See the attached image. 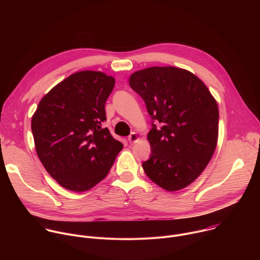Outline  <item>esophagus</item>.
<instances>
[{
    "instance_id": "esophagus-1",
    "label": "esophagus",
    "mask_w": 260,
    "mask_h": 260,
    "mask_svg": "<svg viewBox=\"0 0 260 260\" xmlns=\"http://www.w3.org/2000/svg\"><path fill=\"white\" fill-rule=\"evenodd\" d=\"M127 140H128L129 143H135V142H137V141L139 140V136H138L137 133H132V134L128 136Z\"/></svg>"
}]
</instances>
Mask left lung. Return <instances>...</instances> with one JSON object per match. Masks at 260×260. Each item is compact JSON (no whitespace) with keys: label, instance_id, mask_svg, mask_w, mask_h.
<instances>
[{"label":"left lung","instance_id":"8db88e82","mask_svg":"<svg viewBox=\"0 0 260 260\" xmlns=\"http://www.w3.org/2000/svg\"><path fill=\"white\" fill-rule=\"evenodd\" d=\"M128 82L152 119L148 134L152 153L142 164L146 175L168 191L188 186L216 149L219 111L215 99L194 74L175 67L135 72Z\"/></svg>","mask_w":260,"mask_h":260}]
</instances>
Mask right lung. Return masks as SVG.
<instances>
[{
	"label": "right lung",
	"mask_w": 260,
	"mask_h": 260,
	"mask_svg": "<svg viewBox=\"0 0 260 260\" xmlns=\"http://www.w3.org/2000/svg\"><path fill=\"white\" fill-rule=\"evenodd\" d=\"M115 79L81 71L55 85L31 117L37 154L62 187L86 191L102 181L123 145L107 127L105 104Z\"/></svg>",
	"instance_id": "right-lung-1"
}]
</instances>
